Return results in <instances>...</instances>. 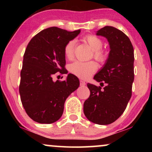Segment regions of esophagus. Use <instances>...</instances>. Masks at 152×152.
<instances>
[{
  "instance_id": "34e87169",
  "label": "esophagus",
  "mask_w": 152,
  "mask_h": 152,
  "mask_svg": "<svg viewBox=\"0 0 152 152\" xmlns=\"http://www.w3.org/2000/svg\"><path fill=\"white\" fill-rule=\"evenodd\" d=\"M85 85H86V83H85L84 81L80 80V86H85Z\"/></svg>"
}]
</instances>
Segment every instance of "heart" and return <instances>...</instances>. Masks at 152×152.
Masks as SVG:
<instances>
[{
    "label": "heart",
    "mask_w": 152,
    "mask_h": 152,
    "mask_svg": "<svg viewBox=\"0 0 152 152\" xmlns=\"http://www.w3.org/2000/svg\"><path fill=\"white\" fill-rule=\"evenodd\" d=\"M84 40L92 48L93 50V57L95 59L99 62L104 61L107 59V55L104 52L100 50L102 47V41L93 35H88L85 37ZM74 47V41H70L66 43L64 48V55L66 58L70 59L73 57ZM69 70L75 75L80 78L86 79L96 71L97 65L93 61L83 62L76 61L70 64Z\"/></svg>",
    "instance_id": "heart-1"
}]
</instances>
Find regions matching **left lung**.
Masks as SVG:
<instances>
[{
  "instance_id": "1",
  "label": "left lung",
  "mask_w": 152,
  "mask_h": 152,
  "mask_svg": "<svg viewBox=\"0 0 152 152\" xmlns=\"http://www.w3.org/2000/svg\"><path fill=\"white\" fill-rule=\"evenodd\" d=\"M96 35L105 37L110 48L107 61L93 77L105 86L87 84L91 94L84 103V113L89 121L107 125L120 118L132 97L134 48L129 37L114 27H104Z\"/></svg>"
}]
</instances>
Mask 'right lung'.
Segmentation results:
<instances>
[{
    "label": "right lung",
    "mask_w": 152,
    "mask_h": 152,
    "mask_svg": "<svg viewBox=\"0 0 152 152\" xmlns=\"http://www.w3.org/2000/svg\"><path fill=\"white\" fill-rule=\"evenodd\" d=\"M81 32L51 27L35 35L27 46L20 71L19 93L29 117L41 124H52L61 117L67 97L80 81L68 74L63 82L53 80L56 72L67 74L64 48Z\"/></svg>",
    "instance_id": "add662e5"
}]
</instances>
